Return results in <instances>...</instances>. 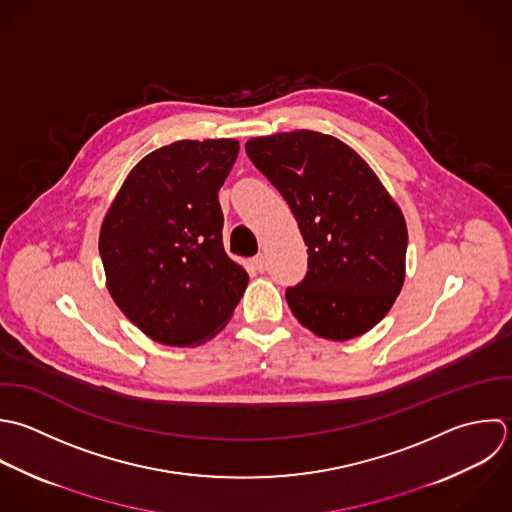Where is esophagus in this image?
I'll use <instances>...</instances> for the list:
<instances>
[{"mask_svg": "<svg viewBox=\"0 0 512 512\" xmlns=\"http://www.w3.org/2000/svg\"><path fill=\"white\" fill-rule=\"evenodd\" d=\"M251 263H253V267H255V269H257V271H265V255H263V253H259V255H255V257H253V261H251Z\"/></svg>", "mask_w": 512, "mask_h": 512, "instance_id": "34e87169", "label": "esophagus"}]
</instances>
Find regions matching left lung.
I'll return each instance as SVG.
<instances>
[{"label":"left lung","instance_id":"8db88e82","mask_svg":"<svg viewBox=\"0 0 512 512\" xmlns=\"http://www.w3.org/2000/svg\"><path fill=\"white\" fill-rule=\"evenodd\" d=\"M253 165L291 207L307 275L285 291L297 321L347 341L373 329L405 281L407 225L373 169L333 135L297 129L245 143Z\"/></svg>","mask_w":512,"mask_h":512}]
</instances>
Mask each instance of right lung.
I'll return each mask as SVG.
<instances>
[{"instance_id":"add662e5","label":"right lung","mask_w":512,"mask_h":512,"mask_svg":"<svg viewBox=\"0 0 512 512\" xmlns=\"http://www.w3.org/2000/svg\"><path fill=\"white\" fill-rule=\"evenodd\" d=\"M235 139L175 141L123 181L99 233L107 289L147 337L199 345L231 319L249 275L223 249L219 189Z\"/></svg>"}]
</instances>
